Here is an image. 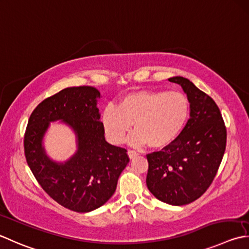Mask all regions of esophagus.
Here are the masks:
<instances>
[{
	"label": "esophagus",
	"instance_id": "obj_1",
	"mask_svg": "<svg viewBox=\"0 0 249 249\" xmlns=\"http://www.w3.org/2000/svg\"><path fill=\"white\" fill-rule=\"evenodd\" d=\"M128 157H129V159H134V158H136L138 155V153L136 152V151H134V150H128Z\"/></svg>",
	"mask_w": 249,
	"mask_h": 249
}]
</instances>
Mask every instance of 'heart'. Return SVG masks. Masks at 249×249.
Wrapping results in <instances>:
<instances>
[{
    "label": "heart",
    "mask_w": 249,
    "mask_h": 249,
    "mask_svg": "<svg viewBox=\"0 0 249 249\" xmlns=\"http://www.w3.org/2000/svg\"><path fill=\"white\" fill-rule=\"evenodd\" d=\"M190 116L187 96L177 90H139L126 95L116 108L107 107L101 122L111 141L120 143L134 124L130 142L159 149L181 134Z\"/></svg>",
    "instance_id": "1"
}]
</instances>
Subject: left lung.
Returning <instances> with one entry per match:
<instances>
[{"label":"left lung","mask_w":249,"mask_h":249,"mask_svg":"<svg viewBox=\"0 0 249 249\" xmlns=\"http://www.w3.org/2000/svg\"><path fill=\"white\" fill-rule=\"evenodd\" d=\"M169 82L182 87L190 102V119L181 134L160 151L147 154V187L160 201L186 205L205 193L220 166L227 129L216 102L186 77Z\"/></svg>","instance_id":"obj_1"}]
</instances>
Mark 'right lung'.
Here are the masks:
<instances>
[{
  "label": "right lung",
  "mask_w": 249,
  "mask_h": 249,
  "mask_svg": "<svg viewBox=\"0 0 249 249\" xmlns=\"http://www.w3.org/2000/svg\"><path fill=\"white\" fill-rule=\"evenodd\" d=\"M98 98L99 90L91 86L62 89L33 110L24 134V155L37 182L53 201L76 213L104 205L129 162L127 150L105 139ZM55 120L70 125L77 136V152L63 163L48 158L41 144Z\"/></svg>",
  "instance_id": "add662e5"
}]
</instances>
